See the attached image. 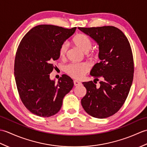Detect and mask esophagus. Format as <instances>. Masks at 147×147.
<instances>
[{
  "label": "esophagus",
  "instance_id": "1",
  "mask_svg": "<svg viewBox=\"0 0 147 147\" xmlns=\"http://www.w3.org/2000/svg\"><path fill=\"white\" fill-rule=\"evenodd\" d=\"M82 85V83H81V82H78V81H77V80L74 81V86H78V85Z\"/></svg>",
  "mask_w": 147,
  "mask_h": 147
}]
</instances>
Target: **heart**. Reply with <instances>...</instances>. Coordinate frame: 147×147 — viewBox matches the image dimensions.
I'll return each instance as SVG.
<instances>
[{"instance_id": "heart-1", "label": "heart", "mask_w": 147, "mask_h": 147, "mask_svg": "<svg viewBox=\"0 0 147 147\" xmlns=\"http://www.w3.org/2000/svg\"><path fill=\"white\" fill-rule=\"evenodd\" d=\"M73 44L82 52L86 54L88 57H96V52L91 51L92 42L85 34L78 33L73 38ZM68 45L67 43H63L59 49V54L61 58L65 57L67 54ZM90 70L89 66L86 63L71 64L65 67V72L67 74L74 79H81L88 73Z\"/></svg>"}]
</instances>
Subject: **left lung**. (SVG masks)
Wrapping results in <instances>:
<instances>
[{
	"label": "left lung",
	"instance_id": "left-lung-1",
	"mask_svg": "<svg viewBox=\"0 0 147 147\" xmlns=\"http://www.w3.org/2000/svg\"><path fill=\"white\" fill-rule=\"evenodd\" d=\"M78 29L98 43L100 61L90 74L96 80L102 78L98 86L95 81L83 83L86 93L82 105L92 117H110L123 105L133 82L134 61L129 42L122 31L112 26Z\"/></svg>",
	"mask_w": 147,
	"mask_h": 147
}]
</instances>
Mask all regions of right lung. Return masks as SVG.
Returning a JSON list of instances; mask_svg holds the SVG:
<instances>
[{
	"mask_svg": "<svg viewBox=\"0 0 147 147\" xmlns=\"http://www.w3.org/2000/svg\"><path fill=\"white\" fill-rule=\"evenodd\" d=\"M76 29L41 24L21 40L14 61L15 80L22 102L32 114L43 117L57 114L73 88L69 76L63 74L55 83L50 74L55 68L53 62L59 58V47Z\"/></svg>",
	"mask_w": 147,
	"mask_h": 147,
	"instance_id": "1",
	"label": "right lung"
}]
</instances>
